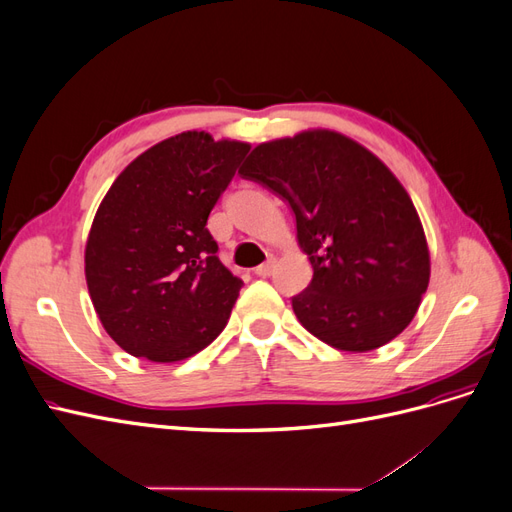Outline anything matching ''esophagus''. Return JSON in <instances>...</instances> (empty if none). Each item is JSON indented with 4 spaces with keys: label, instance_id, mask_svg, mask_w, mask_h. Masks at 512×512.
Listing matches in <instances>:
<instances>
[{
    "label": "esophagus",
    "instance_id": "34e87169",
    "mask_svg": "<svg viewBox=\"0 0 512 512\" xmlns=\"http://www.w3.org/2000/svg\"><path fill=\"white\" fill-rule=\"evenodd\" d=\"M273 271H275V258L273 256L267 262H262L260 267H256L258 277H269V275H273Z\"/></svg>",
    "mask_w": 512,
    "mask_h": 512
}]
</instances>
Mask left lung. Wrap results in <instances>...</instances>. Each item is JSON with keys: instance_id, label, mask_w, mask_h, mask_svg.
<instances>
[{"instance_id": "8db88e82", "label": "left lung", "mask_w": 512, "mask_h": 512, "mask_svg": "<svg viewBox=\"0 0 512 512\" xmlns=\"http://www.w3.org/2000/svg\"><path fill=\"white\" fill-rule=\"evenodd\" d=\"M239 175L286 200L312 262L292 297L303 327L346 352L389 344L429 284L425 232L404 185L374 153L331 130L258 145Z\"/></svg>"}]
</instances>
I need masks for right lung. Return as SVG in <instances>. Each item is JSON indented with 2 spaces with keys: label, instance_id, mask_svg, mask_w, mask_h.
<instances>
[{
  "label": "right lung",
  "instance_id": "right-lung-1",
  "mask_svg": "<svg viewBox=\"0 0 512 512\" xmlns=\"http://www.w3.org/2000/svg\"><path fill=\"white\" fill-rule=\"evenodd\" d=\"M250 145L181 132L115 179L89 230L85 277L106 333L132 356L183 361L226 327L243 282L207 230Z\"/></svg>",
  "mask_w": 512,
  "mask_h": 512
}]
</instances>
